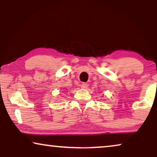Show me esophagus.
I'll return each instance as SVG.
<instances>
[{
	"mask_svg": "<svg viewBox=\"0 0 157 157\" xmlns=\"http://www.w3.org/2000/svg\"><path fill=\"white\" fill-rule=\"evenodd\" d=\"M88 86H89V85H88L87 83H82L81 85V87L83 88V89H87V88L88 87Z\"/></svg>",
	"mask_w": 157,
	"mask_h": 157,
	"instance_id": "esophagus-1",
	"label": "esophagus"
}]
</instances>
